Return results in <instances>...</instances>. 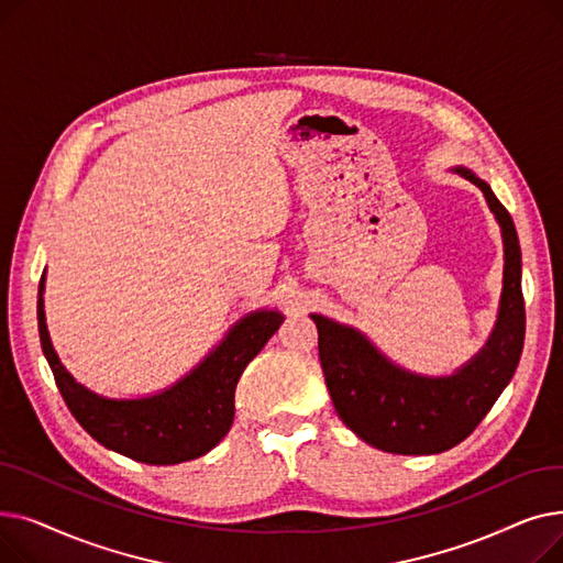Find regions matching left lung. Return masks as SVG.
Listing matches in <instances>:
<instances>
[{
  "mask_svg": "<svg viewBox=\"0 0 563 563\" xmlns=\"http://www.w3.org/2000/svg\"><path fill=\"white\" fill-rule=\"evenodd\" d=\"M486 196L505 242V287L495 329L475 358L452 376L412 374L356 329L310 314L319 333V361L340 420L367 445L390 454H438L465 440L509 386L525 342L520 244L511 214L479 177L456 166Z\"/></svg>",
  "mask_w": 563,
  "mask_h": 563,
  "instance_id": "8db88e82",
  "label": "left lung"
}]
</instances>
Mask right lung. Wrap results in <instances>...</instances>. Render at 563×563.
Segmentation results:
<instances>
[{
	"label": "right lung",
	"mask_w": 563,
	"mask_h": 563,
	"mask_svg": "<svg viewBox=\"0 0 563 563\" xmlns=\"http://www.w3.org/2000/svg\"><path fill=\"white\" fill-rule=\"evenodd\" d=\"M43 289L45 274L38 285V333L66 406L100 445L147 465L185 463L219 445L232 427L236 380L285 319L278 310L251 312L175 386L153 397L107 399L84 388L58 361L45 323Z\"/></svg>",
	"instance_id": "add662e5"
}]
</instances>
